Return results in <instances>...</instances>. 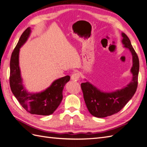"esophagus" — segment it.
I'll use <instances>...</instances> for the list:
<instances>
[{"label":"esophagus","instance_id":"34e87169","mask_svg":"<svg viewBox=\"0 0 147 147\" xmlns=\"http://www.w3.org/2000/svg\"><path fill=\"white\" fill-rule=\"evenodd\" d=\"M80 76V74L78 72H75L72 75V77H71V79H72V80L77 82L79 80Z\"/></svg>","mask_w":147,"mask_h":147}]
</instances>
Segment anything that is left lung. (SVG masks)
Returning <instances> with one entry per match:
<instances>
[{
  "label": "left lung",
  "mask_w": 147,
  "mask_h": 147,
  "mask_svg": "<svg viewBox=\"0 0 147 147\" xmlns=\"http://www.w3.org/2000/svg\"><path fill=\"white\" fill-rule=\"evenodd\" d=\"M121 35L124 47L128 48L132 56L131 82L121 90L110 92L102 91L88 82L81 84L84 100L89 112L97 118H105L119 112L131 100L137 90L139 71V57L129 38L123 32Z\"/></svg>",
  "instance_id": "1"
}]
</instances>
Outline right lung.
<instances>
[{"instance_id":"1","label":"right lung","mask_w":147,"mask_h":147,"mask_svg":"<svg viewBox=\"0 0 147 147\" xmlns=\"http://www.w3.org/2000/svg\"><path fill=\"white\" fill-rule=\"evenodd\" d=\"M31 30L26 29L22 34L10 59V86L15 97L28 112L38 115H50L54 113L63 99V91L65 84L70 80L67 75L53 82L45 90L38 93H30L23 84L19 66L20 49L27 41Z\"/></svg>"}]
</instances>
